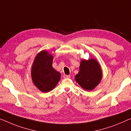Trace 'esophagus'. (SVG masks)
Instances as JSON below:
<instances>
[{
    "label": "esophagus",
    "mask_w": 131,
    "mask_h": 131,
    "mask_svg": "<svg viewBox=\"0 0 131 131\" xmlns=\"http://www.w3.org/2000/svg\"><path fill=\"white\" fill-rule=\"evenodd\" d=\"M70 77H71V75H64V78H70Z\"/></svg>",
    "instance_id": "1"
}]
</instances>
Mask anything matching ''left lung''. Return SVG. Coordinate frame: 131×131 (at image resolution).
Segmentation results:
<instances>
[{"label": "left lung", "mask_w": 131, "mask_h": 131, "mask_svg": "<svg viewBox=\"0 0 131 131\" xmlns=\"http://www.w3.org/2000/svg\"><path fill=\"white\" fill-rule=\"evenodd\" d=\"M102 78V71L100 64L96 60H82L80 66V71L75 75V79L78 84L84 90H92Z\"/></svg>", "instance_id": "1"}]
</instances>
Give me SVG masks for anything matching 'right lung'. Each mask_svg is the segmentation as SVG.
I'll use <instances>...</instances> for the list:
<instances>
[{"instance_id":"obj_1","label":"right lung","mask_w":131,"mask_h":131,"mask_svg":"<svg viewBox=\"0 0 131 131\" xmlns=\"http://www.w3.org/2000/svg\"><path fill=\"white\" fill-rule=\"evenodd\" d=\"M53 59L47 51H42L36 56L32 66L33 83L43 92L54 89L60 79L61 74L52 67Z\"/></svg>"}]
</instances>
